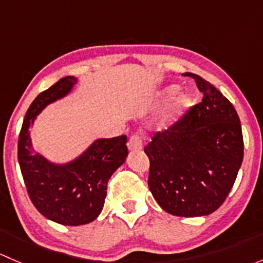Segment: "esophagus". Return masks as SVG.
I'll use <instances>...</instances> for the list:
<instances>
[{
  "label": "esophagus",
  "instance_id": "34e87169",
  "mask_svg": "<svg viewBox=\"0 0 263 263\" xmlns=\"http://www.w3.org/2000/svg\"><path fill=\"white\" fill-rule=\"evenodd\" d=\"M128 148L131 151H139L142 148V140L139 134H134L128 140Z\"/></svg>",
  "mask_w": 263,
  "mask_h": 263
}]
</instances>
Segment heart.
Here are the masks:
<instances>
[{
	"label": "heart",
	"mask_w": 263,
	"mask_h": 263,
	"mask_svg": "<svg viewBox=\"0 0 263 263\" xmlns=\"http://www.w3.org/2000/svg\"><path fill=\"white\" fill-rule=\"evenodd\" d=\"M178 91V87L177 86H171L160 95L159 98V103H166L168 100H171L173 98V95ZM195 104V98L190 94H181L176 99L174 104L172 105V108L169 109L168 115L165 116L164 119V123L165 126H171L174 124L176 122H178L179 119H182L185 116V113L191 109V107Z\"/></svg>",
	"instance_id": "b5f03b06"
}]
</instances>
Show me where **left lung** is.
I'll return each instance as SVG.
<instances>
[{
    "mask_svg": "<svg viewBox=\"0 0 263 263\" xmlns=\"http://www.w3.org/2000/svg\"><path fill=\"white\" fill-rule=\"evenodd\" d=\"M184 76L195 79L202 102L154 134L144 151L156 202L166 213L193 217L214 213L228 197L243 161V135L232 103L201 76Z\"/></svg>",
    "mask_w": 263,
    "mask_h": 263,
    "instance_id": "1",
    "label": "left lung"
}]
</instances>
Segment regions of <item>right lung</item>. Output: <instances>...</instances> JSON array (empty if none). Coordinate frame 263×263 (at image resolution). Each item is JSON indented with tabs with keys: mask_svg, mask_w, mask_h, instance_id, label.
<instances>
[{
	"mask_svg": "<svg viewBox=\"0 0 263 263\" xmlns=\"http://www.w3.org/2000/svg\"><path fill=\"white\" fill-rule=\"evenodd\" d=\"M76 81L73 76H66L34 99L17 142L18 164L33 205L47 219L70 227L89 224L99 216L108 181L128 155L126 135L97 140L76 160L65 165L49 163L34 151L30 124L47 104L68 94Z\"/></svg>",
	"mask_w": 263,
	"mask_h": 263,
	"instance_id": "1",
	"label": "right lung"
}]
</instances>
